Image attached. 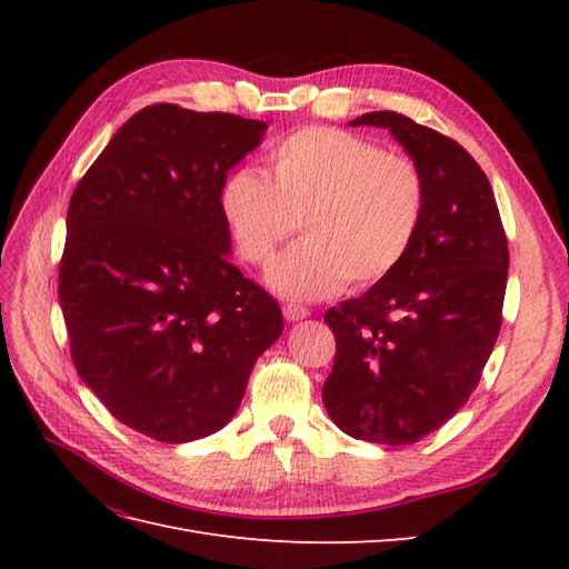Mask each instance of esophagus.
<instances>
[{
  "mask_svg": "<svg viewBox=\"0 0 569 569\" xmlns=\"http://www.w3.org/2000/svg\"><path fill=\"white\" fill-rule=\"evenodd\" d=\"M282 316H284L289 322H297V320H303V318L311 316V311H308V308L301 306V303H284V306H282Z\"/></svg>",
  "mask_w": 569,
  "mask_h": 569,
  "instance_id": "obj_1",
  "label": "esophagus"
}]
</instances>
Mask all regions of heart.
Returning a JSON list of instances; mask_svg holds the SVG:
<instances>
[{
	"mask_svg": "<svg viewBox=\"0 0 569 569\" xmlns=\"http://www.w3.org/2000/svg\"><path fill=\"white\" fill-rule=\"evenodd\" d=\"M222 213L247 263L268 266V284L289 299L330 297L380 284L416 244L427 209L422 170L368 137L311 126L268 153V178L237 170L222 184Z\"/></svg>",
	"mask_w": 569,
	"mask_h": 569,
	"instance_id": "heart-1",
	"label": "heart"
}]
</instances>
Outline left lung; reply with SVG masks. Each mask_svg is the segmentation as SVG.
<instances>
[{
  "instance_id": "left-lung-1",
  "label": "left lung",
  "mask_w": 569,
  "mask_h": 569,
  "mask_svg": "<svg viewBox=\"0 0 569 569\" xmlns=\"http://www.w3.org/2000/svg\"><path fill=\"white\" fill-rule=\"evenodd\" d=\"M351 126L387 128L427 182L416 244L387 280L325 313L337 339L322 401L353 439L406 446L468 403L503 320L508 239L489 178L456 140L403 113Z\"/></svg>"
}]
</instances>
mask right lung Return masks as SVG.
Masks as SVG:
<instances>
[{
  "label": "right lung",
  "mask_w": 569,
  "mask_h": 569,
  "mask_svg": "<svg viewBox=\"0 0 569 569\" xmlns=\"http://www.w3.org/2000/svg\"><path fill=\"white\" fill-rule=\"evenodd\" d=\"M263 120L151 104L120 128L68 203L59 301L71 358L111 416L166 443L237 412L282 311L230 261L228 170Z\"/></svg>",
  "instance_id": "1"
}]
</instances>
